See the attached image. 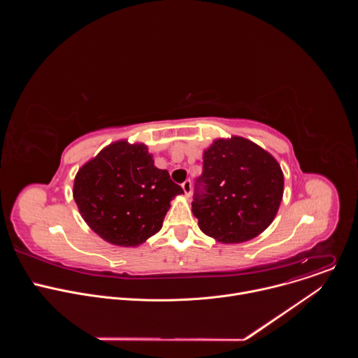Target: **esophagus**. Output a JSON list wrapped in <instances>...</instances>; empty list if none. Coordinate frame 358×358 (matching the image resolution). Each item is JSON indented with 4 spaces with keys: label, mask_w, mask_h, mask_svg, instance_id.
I'll use <instances>...</instances> for the list:
<instances>
[{
    "label": "esophagus",
    "mask_w": 358,
    "mask_h": 358,
    "mask_svg": "<svg viewBox=\"0 0 358 358\" xmlns=\"http://www.w3.org/2000/svg\"><path fill=\"white\" fill-rule=\"evenodd\" d=\"M181 187H182V189H184L185 195H187V196H189V195H191V191H192V187H191V181H189V180H185V181L181 184Z\"/></svg>",
    "instance_id": "34e87169"
}]
</instances>
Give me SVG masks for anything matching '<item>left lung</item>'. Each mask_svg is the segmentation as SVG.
Masks as SVG:
<instances>
[{
  "mask_svg": "<svg viewBox=\"0 0 358 358\" xmlns=\"http://www.w3.org/2000/svg\"><path fill=\"white\" fill-rule=\"evenodd\" d=\"M202 159L192 201L199 229L222 243L262 234L275 220L283 196V173L273 156L234 136L215 140Z\"/></svg>",
  "mask_w": 358,
  "mask_h": 358,
  "instance_id": "1",
  "label": "left lung"
}]
</instances>
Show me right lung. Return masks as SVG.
Listing matches in <instances>:
<instances>
[{
	"mask_svg": "<svg viewBox=\"0 0 358 358\" xmlns=\"http://www.w3.org/2000/svg\"><path fill=\"white\" fill-rule=\"evenodd\" d=\"M184 194L147 145L112 143L78 171L73 198L85 222L105 241L137 246L163 227L170 201Z\"/></svg>",
	"mask_w": 358,
	"mask_h": 358,
	"instance_id": "right-lung-1",
	"label": "right lung"
}]
</instances>
